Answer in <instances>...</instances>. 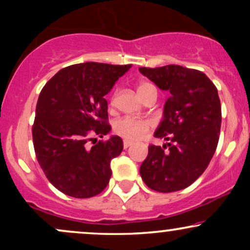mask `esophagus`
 Listing matches in <instances>:
<instances>
[{
  "instance_id": "esophagus-1",
  "label": "esophagus",
  "mask_w": 250,
  "mask_h": 250,
  "mask_svg": "<svg viewBox=\"0 0 250 250\" xmlns=\"http://www.w3.org/2000/svg\"><path fill=\"white\" fill-rule=\"evenodd\" d=\"M131 146V142L130 141H128V140H125V141H123V148L125 149H127L128 147H130Z\"/></svg>"
}]
</instances>
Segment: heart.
Instances as JSON below:
<instances>
[{"instance_id":"obj_1","label":"heart","mask_w":250,"mask_h":250,"mask_svg":"<svg viewBox=\"0 0 250 250\" xmlns=\"http://www.w3.org/2000/svg\"><path fill=\"white\" fill-rule=\"evenodd\" d=\"M137 94L145 101L149 95H156V87L149 81H141L137 84ZM116 100V93L111 96L110 104L113 105ZM153 123L149 120L133 119V117H122L114 123V131L128 141H139L145 139L149 134Z\"/></svg>"}]
</instances>
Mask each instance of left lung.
<instances>
[{
	"mask_svg": "<svg viewBox=\"0 0 250 250\" xmlns=\"http://www.w3.org/2000/svg\"><path fill=\"white\" fill-rule=\"evenodd\" d=\"M139 70L170 93L154 134L167 145L149 146L140 174L153 190H181L203 174L216 150L222 120L217 89L202 71L177 64Z\"/></svg>",
	"mask_w": 250,
	"mask_h": 250,
	"instance_id": "obj_1",
	"label": "left lung"
}]
</instances>
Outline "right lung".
Instances as JSON below:
<instances>
[{"instance_id": "add662e5", "label": "right lung", "mask_w": 250, "mask_h": 250, "mask_svg": "<svg viewBox=\"0 0 250 250\" xmlns=\"http://www.w3.org/2000/svg\"><path fill=\"white\" fill-rule=\"evenodd\" d=\"M131 64L85 62L63 68L45 83L36 104L33 142L49 182L63 194L87 199L100 194L111 176L110 162L123 149L111 136L104 95ZM94 146L89 148L87 143Z\"/></svg>"}]
</instances>
